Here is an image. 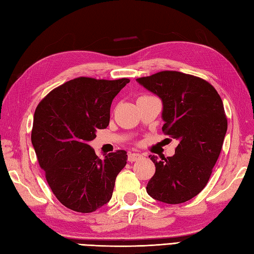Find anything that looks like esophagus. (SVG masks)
<instances>
[{
  "label": "esophagus",
  "mask_w": 254,
  "mask_h": 254,
  "mask_svg": "<svg viewBox=\"0 0 254 254\" xmlns=\"http://www.w3.org/2000/svg\"><path fill=\"white\" fill-rule=\"evenodd\" d=\"M142 155L141 154H139V153H129L128 154V162H134V161H137V160H139L140 157H141Z\"/></svg>",
  "instance_id": "34e87169"
}]
</instances>
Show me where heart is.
<instances>
[{"mask_svg":"<svg viewBox=\"0 0 254 254\" xmlns=\"http://www.w3.org/2000/svg\"><path fill=\"white\" fill-rule=\"evenodd\" d=\"M145 97H150V95H142V97H140V98H145Z\"/></svg>","mask_w":254,"mask_h":254,"instance_id":"obj_1","label":"heart"}]
</instances>
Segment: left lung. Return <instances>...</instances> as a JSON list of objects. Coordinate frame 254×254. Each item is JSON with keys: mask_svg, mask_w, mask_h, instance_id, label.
Masks as SVG:
<instances>
[{"mask_svg": "<svg viewBox=\"0 0 254 254\" xmlns=\"http://www.w3.org/2000/svg\"><path fill=\"white\" fill-rule=\"evenodd\" d=\"M137 81L161 98L162 130L179 141L173 156L151 155L155 174L146 192L164 203H184L203 190L221 153L227 131L223 101L211 83L180 71L163 70Z\"/></svg>", "mask_w": 254, "mask_h": 254, "instance_id": "obj_1", "label": "left lung"}]
</instances>
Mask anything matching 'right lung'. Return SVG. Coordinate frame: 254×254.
Segmentation results:
<instances>
[{
	"label": "right lung",
	"instance_id": "right-lung-1",
	"mask_svg": "<svg viewBox=\"0 0 254 254\" xmlns=\"http://www.w3.org/2000/svg\"><path fill=\"white\" fill-rule=\"evenodd\" d=\"M130 81L78 77L53 89L38 104L31 142L51 190L62 204L91 213L111 200L126 165L118 150L101 160L88 143L110 123L112 101Z\"/></svg>",
	"mask_w": 254,
	"mask_h": 254
}]
</instances>
